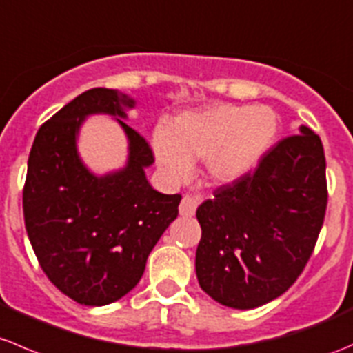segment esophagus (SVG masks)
Returning a JSON list of instances; mask_svg holds the SVG:
<instances>
[{
    "label": "esophagus",
    "instance_id": "obj_1",
    "mask_svg": "<svg viewBox=\"0 0 353 353\" xmlns=\"http://www.w3.org/2000/svg\"><path fill=\"white\" fill-rule=\"evenodd\" d=\"M199 205V199L192 197V195H183L180 202V214L181 216H192Z\"/></svg>",
    "mask_w": 353,
    "mask_h": 353
}]
</instances>
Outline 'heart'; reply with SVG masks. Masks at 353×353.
Listing matches in <instances>:
<instances>
[{"label":"heart","mask_w":353,"mask_h":353,"mask_svg":"<svg viewBox=\"0 0 353 353\" xmlns=\"http://www.w3.org/2000/svg\"><path fill=\"white\" fill-rule=\"evenodd\" d=\"M280 128L270 106L216 104L187 111L173 120L170 132L158 128L152 149L159 166L175 180L190 175L197 159H205L209 176L233 181L257 166Z\"/></svg>","instance_id":"obj_1"}]
</instances>
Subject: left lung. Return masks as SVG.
I'll return each instance as SVG.
<instances>
[{
  "label": "left lung",
  "mask_w": 353,
  "mask_h": 353,
  "mask_svg": "<svg viewBox=\"0 0 353 353\" xmlns=\"http://www.w3.org/2000/svg\"><path fill=\"white\" fill-rule=\"evenodd\" d=\"M327 205L319 135L300 127L257 168L197 208L195 271L202 290L233 309L264 305L288 290L310 259Z\"/></svg>",
  "instance_id": "1"
}]
</instances>
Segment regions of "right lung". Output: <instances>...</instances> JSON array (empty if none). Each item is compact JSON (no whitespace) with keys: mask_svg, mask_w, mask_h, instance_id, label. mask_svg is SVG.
Listing matches in <instances>:
<instances>
[{"mask_svg":"<svg viewBox=\"0 0 353 353\" xmlns=\"http://www.w3.org/2000/svg\"><path fill=\"white\" fill-rule=\"evenodd\" d=\"M135 101L96 87L82 92L41 125L27 165L23 219L41 268L61 294L82 305H106L127 295L178 216L180 194L149 185L151 145L121 118ZM117 116L129 137V163L120 172L92 176L76 152L83 118Z\"/></svg>","mask_w":353,"mask_h":353,"instance_id":"add662e5","label":"right lung"}]
</instances>
